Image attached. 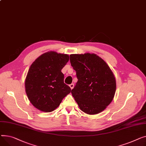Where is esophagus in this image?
Segmentation results:
<instances>
[{"label": "esophagus", "instance_id": "esophagus-1", "mask_svg": "<svg viewBox=\"0 0 146 146\" xmlns=\"http://www.w3.org/2000/svg\"><path fill=\"white\" fill-rule=\"evenodd\" d=\"M70 88H71V90L73 89V88H74V84H70Z\"/></svg>", "mask_w": 146, "mask_h": 146}]
</instances>
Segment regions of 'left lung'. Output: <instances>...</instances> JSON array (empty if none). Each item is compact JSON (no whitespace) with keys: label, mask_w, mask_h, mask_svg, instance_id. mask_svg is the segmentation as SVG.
Wrapping results in <instances>:
<instances>
[{"label":"left lung","mask_w":146,"mask_h":146,"mask_svg":"<svg viewBox=\"0 0 146 146\" xmlns=\"http://www.w3.org/2000/svg\"><path fill=\"white\" fill-rule=\"evenodd\" d=\"M78 81L71 93L80 108L97 114L112 101L116 90L114 75L103 59L94 54L70 55Z\"/></svg>","instance_id":"1"}]
</instances>
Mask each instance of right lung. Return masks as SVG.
<instances>
[{
  "label": "right lung",
  "instance_id": "obj_1",
  "mask_svg": "<svg viewBox=\"0 0 146 146\" xmlns=\"http://www.w3.org/2000/svg\"><path fill=\"white\" fill-rule=\"evenodd\" d=\"M68 61V55L50 51L41 55L31 65L25 80V91L35 108L51 112L71 92L61 72Z\"/></svg>",
  "mask_w": 146,
  "mask_h": 146
}]
</instances>
